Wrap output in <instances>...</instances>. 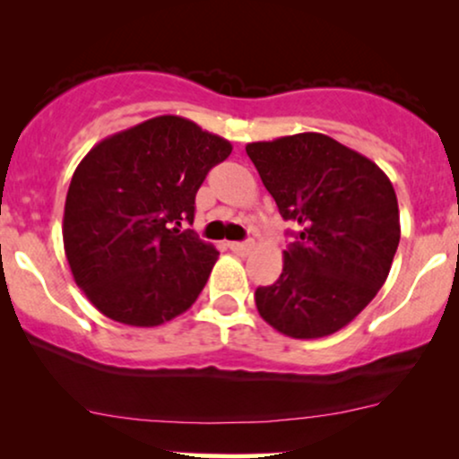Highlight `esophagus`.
Here are the masks:
<instances>
[{"label": "esophagus", "instance_id": "obj_1", "mask_svg": "<svg viewBox=\"0 0 459 459\" xmlns=\"http://www.w3.org/2000/svg\"><path fill=\"white\" fill-rule=\"evenodd\" d=\"M229 247L235 252V255H250L255 250V241H229Z\"/></svg>", "mask_w": 459, "mask_h": 459}]
</instances>
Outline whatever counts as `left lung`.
<instances>
[{"label": "left lung", "mask_w": 459, "mask_h": 459, "mask_svg": "<svg viewBox=\"0 0 459 459\" xmlns=\"http://www.w3.org/2000/svg\"><path fill=\"white\" fill-rule=\"evenodd\" d=\"M246 152L282 218L298 224L281 278L256 289L259 315L293 339L334 334L391 272L402 237L393 183L324 134L252 142Z\"/></svg>", "instance_id": "8db88e82"}]
</instances>
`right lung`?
<instances>
[{
	"label": "right lung",
	"instance_id": "1",
	"mask_svg": "<svg viewBox=\"0 0 459 459\" xmlns=\"http://www.w3.org/2000/svg\"><path fill=\"white\" fill-rule=\"evenodd\" d=\"M233 146L181 116H157L99 142L71 178L65 252L105 317L166 324L196 302L220 252L181 222L209 170Z\"/></svg>",
	"mask_w": 459,
	"mask_h": 459
}]
</instances>
